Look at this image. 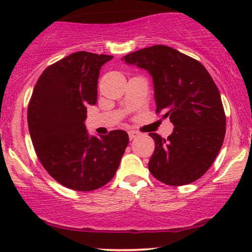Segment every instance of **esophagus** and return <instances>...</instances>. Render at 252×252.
<instances>
[{"label": "esophagus", "instance_id": "obj_1", "mask_svg": "<svg viewBox=\"0 0 252 252\" xmlns=\"http://www.w3.org/2000/svg\"><path fill=\"white\" fill-rule=\"evenodd\" d=\"M137 135H139V133L135 132V130H129V132H128V136H129L130 140L135 139V137H136Z\"/></svg>", "mask_w": 252, "mask_h": 252}]
</instances>
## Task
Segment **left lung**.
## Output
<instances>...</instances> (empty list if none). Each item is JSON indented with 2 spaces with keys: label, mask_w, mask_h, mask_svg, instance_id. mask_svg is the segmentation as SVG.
Here are the masks:
<instances>
[{
  "label": "left lung",
  "mask_w": 252,
  "mask_h": 252,
  "mask_svg": "<svg viewBox=\"0 0 252 252\" xmlns=\"http://www.w3.org/2000/svg\"><path fill=\"white\" fill-rule=\"evenodd\" d=\"M124 60L149 72L156 112L174 125L167 139L149 133L156 144L148 164L150 173L170 186L196 181L215 161L226 133L221 97L211 75L198 61L163 44Z\"/></svg>",
  "instance_id": "left-lung-1"
}]
</instances>
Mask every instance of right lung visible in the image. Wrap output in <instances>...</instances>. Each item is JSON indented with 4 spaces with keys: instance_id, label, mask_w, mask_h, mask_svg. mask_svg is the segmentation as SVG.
<instances>
[{
    "instance_id": "1",
    "label": "right lung",
    "mask_w": 252,
    "mask_h": 252,
    "mask_svg": "<svg viewBox=\"0 0 252 252\" xmlns=\"http://www.w3.org/2000/svg\"><path fill=\"white\" fill-rule=\"evenodd\" d=\"M110 55L78 51L42 72L27 108V123L36 156L64 187L91 191L103 187L118 170L128 134L111 130L89 136L87 106L97 102L99 70Z\"/></svg>"
}]
</instances>
